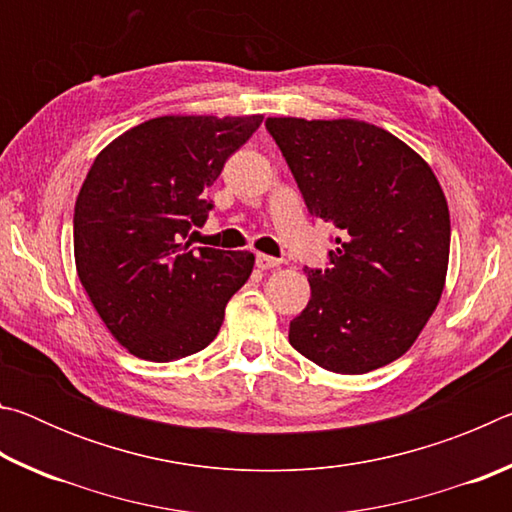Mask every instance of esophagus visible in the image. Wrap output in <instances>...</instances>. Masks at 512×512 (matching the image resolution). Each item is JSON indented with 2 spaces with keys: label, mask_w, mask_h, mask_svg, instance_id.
<instances>
[{
  "label": "esophagus",
  "mask_w": 512,
  "mask_h": 512,
  "mask_svg": "<svg viewBox=\"0 0 512 512\" xmlns=\"http://www.w3.org/2000/svg\"><path fill=\"white\" fill-rule=\"evenodd\" d=\"M255 262H257V268H262V271H271V268H277V266L282 264V259L271 257V255H264V253H257Z\"/></svg>",
  "instance_id": "obj_1"
}]
</instances>
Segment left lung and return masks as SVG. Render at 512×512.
<instances>
[{
    "label": "left lung",
    "instance_id": "left-lung-1",
    "mask_svg": "<svg viewBox=\"0 0 512 512\" xmlns=\"http://www.w3.org/2000/svg\"><path fill=\"white\" fill-rule=\"evenodd\" d=\"M307 210L341 237L307 271L311 300L289 343L316 366L363 375L400 359L436 311L449 264V207L409 144L359 119L268 117Z\"/></svg>",
    "mask_w": 512,
    "mask_h": 512
}]
</instances>
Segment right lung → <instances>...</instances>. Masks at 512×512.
Here are the masks:
<instances>
[{"mask_svg":"<svg viewBox=\"0 0 512 512\" xmlns=\"http://www.w3.org/2000/svg\"><path fill=\"white\" fill-rule=\"evenodd\" d=\"M262 115H167L103 149L74 207L76 273L103 325L135 357L167 363L219 334L225 305L253 273L248 250L192 248L205 189Z\"/></svg>","mask_w":512,"mask_h":512,"instance_id":"right-lung-1","label":"right lung"}]
</instances>
